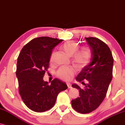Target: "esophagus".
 I'll return each instance as SVG.
<instances>
[{
  "mask_svg": "<svg viewBox=\"0 0 125 125\" xmlns=\"http://www.w3.org/2000/svg\"><path fill=\"white\" fill-rule=\"evenodd\" d=\"M67 86H68V88H70V89H71V88H72V85H71V83H67Z\"/></svg>",
  "mask_w": 125,
  "mask_h": 125,
  "instance_id": "34e87169",
  "label": "esophagus"
}]
</instances>
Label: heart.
<instances>
[{"mask_svg": "<svg viewBox=\"0 0 125 125\" xmlns=\"http://www.w3.org/2000/svg\"><path fill=\"white\" fill-rule=\"evenodd\" d=\"M79 44L74 41H70L62 46V49L69 56H72L73 62L78 67H84L88 64L92 56V51L89 46H84L79 49ZM54 54L51 55L50 60L53 61ZM75 71L72 68H61L57 72V75L64 81H70L74 75Z\"/></svg>", "mask_w": 125, "mask_h": 125, "instance_id": "b5f03b06", "label": "heart"}]
</instances>
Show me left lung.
Instances as JSON below:
<instances>
[{"instance_id": "1", "label": "left lung", "mask_w": 125, "mask_h": 125, "mask_svg": "<svg viewBox=\"0 0 125 125\" xmlns=\"http://www.w3.org/2000/svg\"><path fill=\"white\" fill-rule=\"evenodd\" d=\"M85 39L90 47L92 57L90 62L83 68L76 80L82 82L86 79L88 82L84 84L83 89L75 83L72 85L79 91V97L71 101L72 106L81 114L93 111L105 98L112 81L114 64L111 52L104 42L94 37Z\"/></svg>"}]
</instances>
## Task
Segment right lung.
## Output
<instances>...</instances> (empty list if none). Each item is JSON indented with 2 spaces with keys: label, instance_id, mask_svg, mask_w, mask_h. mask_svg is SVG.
<instances>
[{
  "label": "right lung",
  "instance_id": "add662e5",
  "mask_svg": "<svg viewBox=\"0 0 125 125\" xmlns=\"http://www.w3.org/2000/svg\"><path fill=\"white\" fill-rule=\"evenodd\" d=\"M62 39L39 37L23 47L17 58L16 76L19 93L25 104L37 112L50 110L60 92L68 88L65 82L55 78L49 84L43 81L52 50Z\"/></svg>",
  "mask_w": 125,
  "mask_h": 125
}]
</instances>
